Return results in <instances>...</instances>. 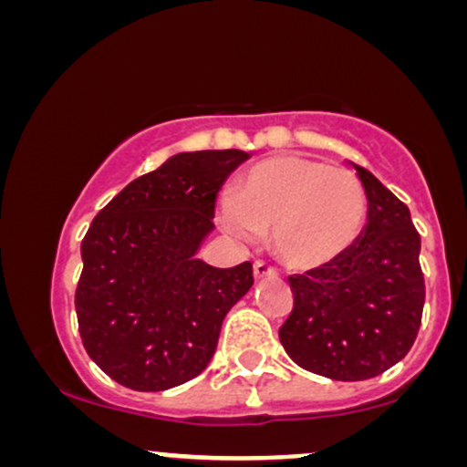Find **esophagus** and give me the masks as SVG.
Returning a JSON list of instances; mask_svg holds the SVG:
<instances>
[{
  "mask_svg": "<svg viewBox=\"0 0 467 467\" xmlns=\"http://www.w3.org/2000/svg\"><path fill=\"white\" fill-rule=\"evenodd\" d=\"M252 272H254L256 281H264V278L276 276V270L270 264H267V261H254V265H252Z\"/></svg>",
  "mask_w": 467,
  "mask_h": 467,
  "instance_id": "esophagus-1",
  "label": "esophagus"
}]
</instances>
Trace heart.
<instances>
[{"label":"heart","mask_w":467,"mask_h":467,"mask_svg":"<svg viewBox=\"0 0 467 467\" xmlns=\"http://www.w3.org/2000/svg\"><path fill=\"white\" fill-rule=\"evenodd\" d=\"M364 219L367 195L356 173L296 153L250 166L219 208L223 230L241 241L272 230L276 254L298 270L340 259L360 237Z\"/></svg>","instance_id":"obj_1"}]
</instances>
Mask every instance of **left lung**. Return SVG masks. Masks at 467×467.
I'll return each instance as SVG.
<instances>
[{"label":"left lung","mask_w":467,"mask_h":467,"mask_svg":"<svg viewBox=\"0 0 467 467\" xmlns=\"http://www.w3.org/2000/svg\"><path fill=\"white\" fill-rule=\"evenodd\" d=\"M349 164L367 195V226L340 259L289 276L294 309L278 337L305 371L360 382L410 351L426 287L409 206L367 169Z\"/></svg>","instance_id":"8db88e82"}]
</instances>
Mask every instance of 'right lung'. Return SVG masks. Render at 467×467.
<instances>
[{
    "label": "right lung",
    "mask_w": 467,
    "mask_h": 467,
    "mask_svg": "<svg viewBox=\"0 0 467 467\" xmlns=\"http://www.w3.org/2000/svg\"><path fill=\"white\" fill-rule=\"evenodd\" d=\"M250 153L184 151L133 180L80 244L77 318L85 351L131 390H166L200 375L252 264L219 270L197 259L215 230L222 184Z\"/></svg>",
    "instance_id": "obj_1"
}]
</instances>
